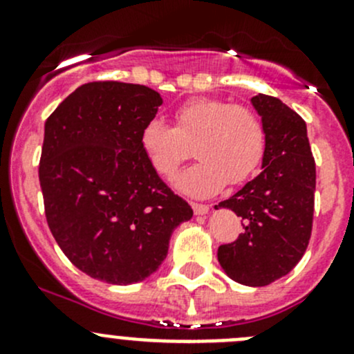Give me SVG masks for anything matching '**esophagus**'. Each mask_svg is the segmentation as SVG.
<instances>
[{"label":"esophagus","mask_w":354,"mask_h":354,"mask_svg":"<svg viewBox=\"0 0 354 354\" xmlns=\"http://www.w3.org/2000/svg\"><path fill=\"white\" fill-rule=\"evenodd\" d=\"M192 209H194V212L197 214V216H203V214L209 212V205H205V203H192Z\"/></svg>","instance_id":"34e87169"}]
</instances>
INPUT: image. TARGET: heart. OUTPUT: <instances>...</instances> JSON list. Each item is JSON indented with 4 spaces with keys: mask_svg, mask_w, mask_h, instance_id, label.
Masks as SVG:
<instances>
[{
    "mask_svg": "<svg viewBox=\"0 0 354 354\" xmlns=\"http://www.w3.org/2000/svg\"><path fill=\"white\" fill-rule=\"evenodd\" d=\"M142 147L159 176L171 178L195 144L198 162L174 180L192 197H209L230 185H241L259 171L267 135L253 109L223 99L197 97L174 111V127L151 120L140 135Z\"/></svg>",
    "mask_w": 354,
    "mask_h": 354,
    "instance_id": "obj_1",
    "label": "heart"
}]
</instances>
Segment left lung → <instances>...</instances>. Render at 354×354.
Here are the masks:
<instances>
[{"instance_id":"left-lung-1","label":"left lung","mask_w":354,"mask_h":354,"mask_svg":"<svg viewBox=\"0 0 354 354\" xmlns=\"http://www.w3.org/2000/svg\"><path fill=\"white\" fill-rule=\"evenodd\" d=\"M262 116L267 147L262 173L216 209L241 217L243 233L221 245L217 259L224 272L245 286H267L286 276L301 260L313 224L315 159L306 123L272 95L252 97Z\"/></svg>"}]
</instances>
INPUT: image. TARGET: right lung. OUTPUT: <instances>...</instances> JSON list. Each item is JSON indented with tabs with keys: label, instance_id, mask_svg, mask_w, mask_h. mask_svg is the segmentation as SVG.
<instances>
[{
	"label": "right lung",
	"instance_id": "1",
	"mask_svg": "<svg viewBox=\"0 0 354 354\" xmlns=\"http://www.w3.org/2000/svg\"><path fill=\"white\" fill-rule=\"evenodd\" d=\"M162 99L124 82H88L46 120L39 181L48 226L75 267L109 284L144 281L194 210L149 162L140 135Z\"/></svg>",
	"mask_w": 354,
	"mask_h": 354
}]
</instances>
